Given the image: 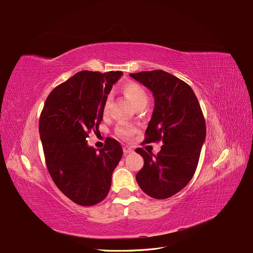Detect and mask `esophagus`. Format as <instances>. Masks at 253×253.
<instances>
[{
    "label": "esophagus",
    "instance_id": "obj_1",
    "mask_svg": "<svg viewBox=\"0 0 253 253\" xmlns=\"http://www.w3.org/2000/svg\"><path fill=\"white\" fill-rule=\"evenodd\" d=\"M123 151H124V154H130V153H133V149H131V148H129V147H124Z\"/></svg>",
    "mask_w": 253,
    "mask_h": 253
}]
</instances>
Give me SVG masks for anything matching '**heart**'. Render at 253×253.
<instances>
[{"instance_id": "obj_1", "label": "heart", "mask_w": 253, "mask_h": 253, "mask_svg": "<svg viewBox=\"0 0 253 253\" xmlns=\"http://www.w3.org/2000/svg\"><path fill=\"white\" fill-rule=\"evenodd\" d=\"M121 92L127 98L135 108L146 106L148 103V93L145 90V87L138 83L135 82H127L122 86H121ZM112 104V97L107 96L102 105V113L103 115H107L111 108ZM136 132V129L133 126L130 125H120L116 128V133L119 137L123 139H129L131 136Z\"/></svg>"}]
</instances>
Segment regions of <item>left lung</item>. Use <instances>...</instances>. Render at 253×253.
Wrapping results in <instances>:
<instances>
[{
  "instance_id": "left-lung-1",
  "label": "left lung",
  "mask_w": 253,
  "mask_h": 253,
  "mask_svg": "<svg viewBox=\"0 0 253 253\" xmlns=\"http://www.w3.org/2000/svg\"><path fill=\"white\" fill-rule=\"evenodd\" d=\"M130 76L147 86L155 107L144 142L160 141L157 155L137 148L144 167L136 173L141 190L164 200L181 191L192 179L206 139V121L189 84L163 70L141 71Z\"/></svg>"
}]
</instances>
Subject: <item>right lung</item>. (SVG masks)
Returning <instances> with one entry per match:
<instances>
[{"instance_id": "obj_1", "label": "right lung", "mask_w": 253, "mask_h": 253, "mask_svg": "<svg viewBox=\"0 0 253 253\" xmlns=\"http://www.w3.org/2000/svg\"><path fill=\"white\" fill-rule=\"evenodd\" d=\"M122 71H81L50 92L39 119L48 172L57 187L80 206L103 201L123 150L115 138L97 152L86 145L102 121V105Z\"/></svg>"}]
</instances>
